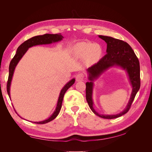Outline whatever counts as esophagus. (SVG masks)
Returning <instances> with one entry per match:
<instances>
[{
	"label": "esophagus",
	"mask_w": 152,
	"mask_h": 152,
	"mask_svg": "<svg viewBox=\"0 0 152 152\" xmlns=\"http://www.w3.org/2000/svg\"><path fill=\"white\" fill-rule=\"evenodd\" d=\"M84 79V75L83 73H78L76 76V81L77 82H80V81H82Z\"/></svg>",
	"instance_id": "esophagus-1"
}]
</instances>
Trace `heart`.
I'll return each instance as SVG.
<instances>
[{
	"mask_svg": "<svg viewBox=\"0 0 152 152\" xmlns=\"http://www.w3.org/2000/svg\"><path fill=\"white\" fill-rule=\"evenodd\" d=\"M77 56L80 58H85L88 56L91 60H97L102 54V48L99 44L91 42H80L75 47Z\"/></svg>",
	"mask_w": 152,
	"mask_h": 152,
	"instance_id": "obj_1",
	"label": "heart"
}]
</instances>
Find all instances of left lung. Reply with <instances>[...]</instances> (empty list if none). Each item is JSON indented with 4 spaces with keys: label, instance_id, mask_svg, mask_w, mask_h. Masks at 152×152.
<instances>
[{
    "label": "left lung",
    "instance_id": "1",
    "mask_svg": "<svg viewBox=\"0 0 152 152\" xmlns=\"http://www.w3.org/2000/svg\"><path fill=\"white\" fill-rule=\"evenodd\" d=\"M107 44V54L94 65L87 69L89 82H86V100L91 110L99 117L112 119L126 114L129 110L136 94L140 88V67L138 59L131 47L124 41L112 37L98 35ZM112 67H119L126 72L129 81L132 87L130 99L126 108L122 112L117 114H100L94 108L92 99L94 82L97 80L106 70Z\"/></svg>",
    "mask_w": 152,
    "mask_h": 152
}]
</instances>
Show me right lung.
<instances>
[{
  "label": "right lung",
  "mask_w": 152,
  "mask_h": 152,
  "mask_svg": "<svg viewBox=\"0 0 152 152\" xmlns=\"http://www.w3.org/2000/svg\"><path fill=\"white\" fill-rule=\"evenodd\" d=\"M63 38H64L60 34H44L43 35H38V36L34 37H32L28 40L25 41L23 43L21 44L20 46L18 47V48L17 49L15 56H14L11 61L10 62V67H9V77H8V81H7V94H8L9 96H10V99H11L10 87H11V81L12 79L14 72H15V68L18 64V63L20 62L21 59L23 58V56H24L25 54L26 53L27 50H28V49L31 47L35 46V45L50 44L53 43L60 42L61 40H62L63 39ZM75 78H73V79H72V80L68 82L65 85V86H64L61 89V90L60 91V93H59V95L56 107V108H55L54 111L51 115H50L48 118L45 119V120H44V121H40V122H33L35 123V124H43L48 123L49 122H50L51 121L54 120V119L58 116L59 111H60L63 97H64V95H65V94L66 93V91L69 88H70V87L73 84L75 83ZM13 108H14V109H15V107H13ZM15 110L16 112L15 109ZM16 113L18 114L17 112H16ZM21 118H23L22 117H21Z\"/></svg>",
  "instance_id": "obj_1"
}]
</instances>
